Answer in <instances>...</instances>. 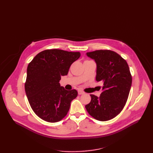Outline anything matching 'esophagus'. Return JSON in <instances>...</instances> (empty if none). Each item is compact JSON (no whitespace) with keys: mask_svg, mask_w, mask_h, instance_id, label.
<instances>
[{"mask_svg":"<svg viewBox=\"0 0 153 153\" xmlns=\"http://www.w3.org/2000/svg\"><path fill=\"white\" fill-rule=\"evenodd\" d=\"M78 94H79V95H82V94H85V92L84 91H81V90H78Z\"/></svg>","mask_w":153,"mask_h":153,"instance_id":"obj_1","label":"esophagus"}]
</instances>
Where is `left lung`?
Wrapping results in <instances>:
<instances>
[{
	"label": "left lung",
	"instance_id": "left-lung-1",
	"mask_svg": "<svg viewBox=\"0 0 153 153\" xmlns=\"http://www.w3.org/2000/svg\"><path fill=\"white\" fill-rule=\"evenodd\" d=\"M97 65V82H103L100 97L91 94V102L85 108L91 116L100 121L116 117L127 101L132 83V76L126 60L109 50L87 52Z\"/></svg>",
	"mask_w": 153,
	"mask_h": 153
}]
</instances>
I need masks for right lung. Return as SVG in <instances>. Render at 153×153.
Instances as JSON below:
<instances>
[{
  "label": "right lung",
  "mask_w": 153,
  "mask_h": 153,
  "mask_svg": "<svg viewBox=\"0 0 153 153\" xmlns=\"http://www.w3.org/2000/svg\"><path fill=\"white\" fill-rule=\"evenodd\" d=\"M80 57L78 52L45 50L37 54L29 64L25 90L32 110L41 119L56 123L67 115L78 92L66 90L59 81Z\"/></svg>",
  "instance_id": "obj_1"
}]
</instances>
